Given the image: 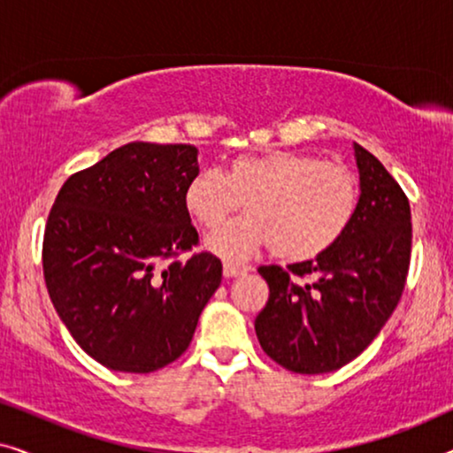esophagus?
<instances>
[{
    "label": "esophagus",
    "mask_w": 453,
    "mask_h": 453,
    "mask_svg": "<svg viewBox=\"0 0 453 453\" xmlns=\"http://www.w3.org/2000/svg\"><path fill=\"white\" fill-rule=\"evenodd\" d=\"M222 272H225V276H226V278H239V276H245V274H250L251 268H250V265L225 264V268H222Z\"/></svg>",
    "instance_id": "34e87169"
}]
</instances>
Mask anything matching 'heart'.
I'll return each instance as SVG.
<instances>
[{
  "mask_svg": "<svg viewBox=\"0 0 453 453\" xmlns=\"http://www.w3.org/2000/svg\"><path fill=\"white\" fill-rule=\"evenodd\" d=\"M361 188L349 166L315 154H241L225 173L200 171L185 188V208L215 231L246 202L248 216L210 234L208 250L247 259L265 245L288 262H305L336 245L350 226Z\"/></svg>",
  "mask_w": 453,
  "mask_h": 453,
  "instance_id": "heart-1",
  "label": "heart"
}]
</instances>
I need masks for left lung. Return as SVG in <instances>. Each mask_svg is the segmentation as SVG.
I'll return each mask as SVG.
<instances>
[{
	"instance_id": "left-lung-1",
	"label": "left lung",
	"mask_w": 453,
	"mask_h": 453,
	"mask_svg": "<svg viewBox=\"0 0 453 453\" xmlns=\"http://www.w3.org/2000/svg\"><path fill=\"white\" fill-rule=\"evenodd\" d=\"M361 197L336 245L301 264L259 265L270 296L256 318L272 361L303 375L357 358L386 326L411 265V203L369 150L355 144Z\"/></svg>"
}]
</instances>
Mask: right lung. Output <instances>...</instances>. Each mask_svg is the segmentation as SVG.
<instances>
[{
    "label": "right lung",
    "instance_id": "1",
    "mask_svg": "<svg viewBox=\"0 0 453 453\" xmlns=\"http://www.w3.org/2000/svg\"><path fill=\"white\" fill-rule=\"evenodd\" d=\"M200 173L191 144L132 142L61 185L42 234L53 307L80 349L113 371L152 373L177 361L220 287L185 188Z\"/></svg>",
    "mask_w": 453,
    "mask_h": 453
}]
</instances>
